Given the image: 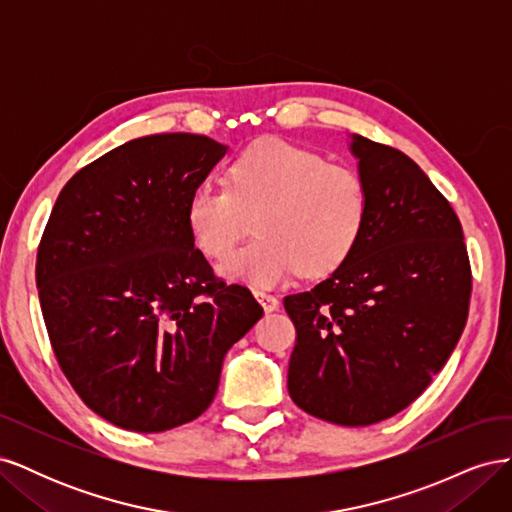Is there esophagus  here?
<instances>
[{
    "instance_id": "34e87169",
    "label": "esophagus",
    "mask_w": 512,
    "mask_h": 512,
    "mask_svg": "<svg viewBox=\"0 0 512 512\" xmlns=\"http://www.w3.org/2000/svg\"><path fill=\"white\" fill-rule=\"evenodd\" d=\"M254 297L258 299V303L265 307V312H275L277 307H280V299L275 297V294L271 292H265V290H254Z\"/></svg>"
}]
</instances>
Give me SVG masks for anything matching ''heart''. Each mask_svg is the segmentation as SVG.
Here are the masks:
<instances>
[{
  "mask_svg": "<svg viewBox=\"0 0 512 512\" xmlns=\"http://www.w3.org/2000/svg\"><path fill=\"white\" fill-rule=\"evenodd\" d=\"M194 245L220 260L251 229L259 237L226 258L228 280L275 286L299 271L324 277L359 245L369 218L365 179L320 153L267 138L241 151L226 173V188L203 183L188 200Z\"/></svg>",
  "mask_w": 512,
  "mask_h": 512,
  "instance_id": "b5f03b06",
  "label": "heart"
}]
</instances>
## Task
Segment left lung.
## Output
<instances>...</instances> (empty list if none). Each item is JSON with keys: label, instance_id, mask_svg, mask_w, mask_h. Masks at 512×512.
Instances as JSON below:
<instances>
[{"label": "left lung", "instance_id": "left-lung-1", "mask_svg": "<svg viewBox=\"0 0 512 512\" xmlns=\"http://www.w3.org/2000/svg\"><path fill=\"white\" fill-rule=\"evenodd\" d=\"M369 218L342 267L288 294L297 329L288 393L335 425L384 421L421 395L455 350L472 269L451 203L406 153L352 136Z\"/></svg>", "mask_w": 512, "mask_h": 512}]
</instances>
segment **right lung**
<instances>
[{"label":"right lung","mask_w":512,"mask_h":512,"mask_svg":"<svg viewBox=\"0 0 512 512\" xmlns=\"http://www.w3.org/2000/svg\"><path fill=\"white\" fill-rule=\"evenodd\" d=\"M224 153L200 134L136 138L81 168L42 232L36 286L55 359L117 427L198 418L226 352L262 318L250 290L213 273L185 218Z\"/></svg>","instance_id":"right-lung-1"}]
</instances>
